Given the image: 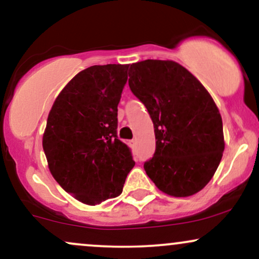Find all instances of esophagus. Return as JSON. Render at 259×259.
<instances>
[{
  "label": "esophagus",
  "mask_w": 259,
  "mask_h": 259,
  "mask_svg": "<svg viewBox=\"0 0 259 259\" xmlns=\"http://www.w3.org/2000/svg\"><path fill=\"white\" fill-rule=\"evenodd\" d=\"M136 143H137V142H136V139H132V141L128 142V144L131 145V147H135Z\"/></svg>",
  "instance_id": "1"
}]
</instances>
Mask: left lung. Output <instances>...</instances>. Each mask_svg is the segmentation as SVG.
<instances>
[{
	"label": "left lung",
	"instance_id": "left-lung-1",
	"mask_svg": "<svg viewBox=\"0 0 259 259\" xmlns=\"http://www.w3.org/2000/svg\"><path fill=\"white\" fill-rule=\"evenodd\" d=\"M128 84L148 109L156 149L144 170L161 192L190 197L208 185L223 158V121L213 98L175 61L145 60L130 67Z\"/></svg>",
	"mask_w": 259,
	"mask_h": 259
}]
</instances>
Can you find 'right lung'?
<instances>
[{
	"instance_id": "right-lung-1",
	"label": "right lung",
	"mask_w": 259,
	"mask_h": 259,
	"mask_svg": "<svg viewBox=\"0 0 259 259\" xmlns=\"http://www.w3.org/2000/svg\"><path fill=\"white\" fill-rule=\"evenodd\" d=\"M130 65L92 66L75 74L55 99L42 135L51 175L88 205L120 196L135 166L117 138V105Z\"/></svg>"
}]
</instances>
